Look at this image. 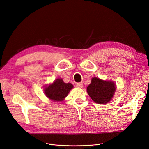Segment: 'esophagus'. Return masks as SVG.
<instances>
[{"instance_id":"esophagus-1","label":"esophagus","mask_w":149,"mask_h":149,"mask_svg":"<svg viewBox=\"0 0 149 149\" xmlns=\"http://www.w3.org/2000/svg\"><path fill=\"white\" fill-rule=\"evenodd\" d=\"M76 86L77 87V88H83V83H76Z\"/></svg>"}]
</instances>
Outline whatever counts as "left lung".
<instances>
[{
	"instance_id": "left-lung-1",
	"label": "left lung",
	"mask_w": 149,
	"mask_h": 149,
	"mask_svg": "<svg viewBox=\"0 0 149 149\" xmlns=\"http://www.w3.org/2000/svg\"><path fill=\"white\" fill-rule=\"evenodd\" d=\"M116 91V84L112 81L93 78L87 87V92L92 100L98 104L109 102Z\"/></svg>"
}]
</instances>
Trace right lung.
<instances>
[{
	"label": "right lung",
	"mask_w": 149,
	"mask_h": 149,
	"mask_svg": "<svg viewBox=\"0 0 149 149\" xmlns=\"http://www.w3.org/2000/svg\"><path fill=\"white\" fill-rule=\"evenodd\" d=\"M73 88L71 83H65L62 79H56L53 84L46 87L45 94L49 100L55 101H61L68 94L70 90Z\"/></svg>",
	"instance_id": "right-lung-1"
}]
</instances>
